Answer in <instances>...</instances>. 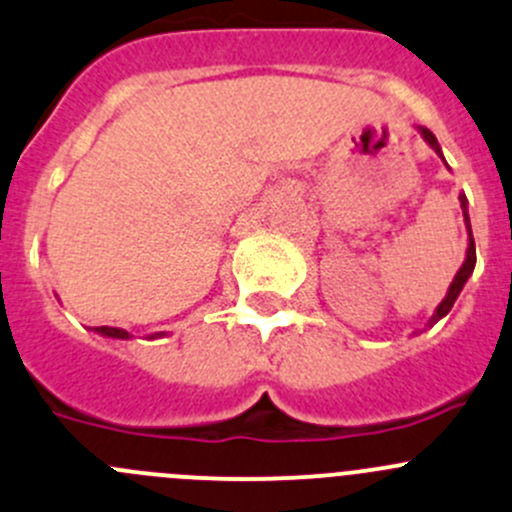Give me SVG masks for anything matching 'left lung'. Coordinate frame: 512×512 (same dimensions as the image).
<instances>
[{
	"label": "left lung",
	"mask_w": 512,
	"mask_h": 512,
	"mask_svg": "<svg viewBox=\"0 0 512 512\" xmlns=\"http://www.w3.org/2000/svg\"><path fill=\"white\" fill-rule=\"evenodd\" d=\"M418 132H420V137H423V140L428 142L430 147H433L435 155H438L440 160L445 162L443 150H440V145H438V140H435L433 132H430L428 127H418ZM445 165H448V162H445ZM460 210H463V222H465V230H468V250H465V262H463V267H460V270H458V275L453 277V282H450L448 295H445L443 302H440V305L435 307L433 317H430L428 325H425V327H433L435 322L443 320V317L448 315L450 310H453L455 300H458V295H460V292H463L465 282L470 280V275H473V270H475V240H473V227H470V215H468V197H465V195H460ZM420 332H423V330H420Z\"/></svg>",
	"instance_id": "8db88e82"
}]
</instances>
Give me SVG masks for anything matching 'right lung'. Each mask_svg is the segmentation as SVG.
Returning a JSON list of instances; mask_svg holds the SVG:
<instances>
[{
    "instance_id": "right-lung-1",
    "label": "right lung",
    "mask_w": 512,
    "mask_h": 512,
    "mask_svg": "<svg viewBox=\"0 0 512 512\" xmlns=\"http://www.w3.org/2000/svg\"><path fill=\"white\" fill-rule=\"evenodd\" d=\"M97 335H104V337H112V340H132V332L122 330V327H109V325H102V327H92ZM167 332H155V335H150L147 340H157V337H165Z\"/></svg>"
}]
</instances>
